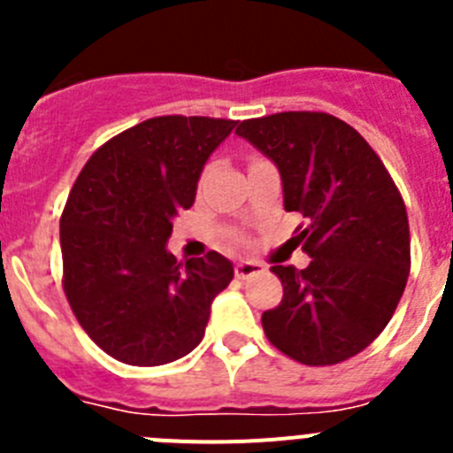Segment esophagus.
I'll list each match as a JSON object with an SVG mask.
<instances>
[{
	"instance_id": "obj_1",
	"label": "esophagus",
	"mask_w": 453,
	"mask_h": 453,
	"mask_svg": "<svg viewBox=\"0 0 453 453\" xmlns=\"http://www.w3.org/2000/svg\"><path fill=\"white\" fill-rule=\"evenodd\" d=\"M263 270H265V265L258 261H238L235 263V276H238V279H247V276L261 274Z\"/></svg>"
}]
</instances>
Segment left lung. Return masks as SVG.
I'll return each instance as SVG.
<instances>
[{
  "instance_id": "left-lung-1",
  "label": "left lung",
  "mask_w": 453,
  "mask_h": 453,
  "mask_svg": "<svg viewBox=\"0 0 453 453\" xmlns=\"http://www.w3.org/2000/svg\"><path fill=\"white\" fill-rule=\"evenodd\" d=\"M235 134L281 174L283 206L299 213L306 270L274 265L283 299L263 331L303 365H335L386 329L411 272L408 215L397 186L354 127L329 113L288 111L245 119Z\"/></svg>"
}]
</instances>
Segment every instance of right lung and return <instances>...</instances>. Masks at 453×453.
I'll return each instance as SVG.
<instances>
[{"mask_svg":"<svg viewBox=\"0 0 453 453\" xmlns=\"http://www.w3.org/2000/svg\"><path fill=\"white\" fill-rule=\"evenodd\" d=\"M234 119L163 115L135 124L83 165L61 215L63 290L92 342L127 365L177 361L202 342L234 279L218 251L177 263L172 219Z\"/></svg>","mask_w":453,"mask_h":453,"instance_id":"obj_1","label":"right lung"}]
</instances>
